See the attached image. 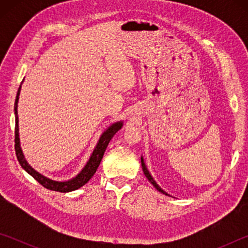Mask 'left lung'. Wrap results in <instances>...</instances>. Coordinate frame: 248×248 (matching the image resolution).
<instances>
[{"mask_svg":"<svg viewBox=\"0 0 248 248\" xmlns=\"http://www.w3.org/2000/svg\"><path fill=\"white\" fill-rule=\"evenodd\" d=\"M141 165H142V170H143V173H144V175L146 176V178H148V179L150 180V183L152 184L153 186H154L155 188H156V189H157L158 191H161L162 194H164V195H169V194H166V192H165L164 190H163L162 188L159 187L156 183H155V180L152 178V176H151V174L149 173L148 169H146V167H145V164H144V162H143V158H142V157H141Z\"/></svg>","mask_w":248,"mask_h":248,"instance_id":"obj_1","label":"left lung"}]
</instances>
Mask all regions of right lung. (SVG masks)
Returning <instances> with one entry per match:
<instances>
[{"instance_id":"right-lung-1","label":"right lung","mask_w":248,"mask_h":248,"mask_svg":"<svg viewBox=\"0 0 248 248\" xmlns=\"http://www.w3.org/2000/svg\"><path fill=\"white\" fill-rule=\"evenodd\" d=\"M20 87H22V85L19 86L18 92H17V96H16V99H15V105H14V110H15V152H16V156H17L20 166H22L29 175H31L32 177L35 178L40 185H43L45 188H47V189H49V190L59 191V192H69V191H73V190L78 189V188H81L87 182H89V180L93 177L94 174L96 173V170H97L100 162H102V158L104 156V153H105V151H106L109 141L112 139V137L115 136L116 132L119 131L121 127H123V123L119 121V123L111 124L110 127H109L106 131L102 134V137L99 138L97 145H96V148L94 149L93 153H92V155H91L89 162L86 163L85 167H84V169L81 170V173L78 174V176H75L74 178L68 180V182H56V180H52V179L45 177L44 175L39 174L38 171H36L35 170H33L32 167L28 164L26 159H25L24 154L22 152V149H20L19 138H18V115H17V103H18V98H19Z\"/></svg>"}]
</instances>
